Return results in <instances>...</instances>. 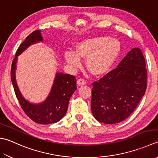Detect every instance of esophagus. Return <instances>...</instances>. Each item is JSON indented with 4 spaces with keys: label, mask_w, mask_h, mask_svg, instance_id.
<instances>
[{
    "label": "esophagus",
    "mask_w": 158,
    "mask_h": 158,
    "mask_svg": "<svg viewBox=\"0 0 158 158\" xmlns=\"http://www.w3.org/2000/svg\"><path fill=\"white\" fill-rule=\"evenodd\" d=\"M77 84H78V86H82L85 85L86 84V81L82 78H79L78 80H77Z\"/></svg>",
    "instance_id": "esophagus-1"
}]
</instances>
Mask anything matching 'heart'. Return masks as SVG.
I'll list each match as a JSON object with an SVG mask.
<instances>
[{
    "label": "heart",
    "instance_id": "b5f03b06",
    "mask_svg": "<svg viewBox=\"0 0 158 158\" xmlns=\"http://www.w3.org/2000/svg\"><path fill=\"white\" fill-rule=\"evenodd\" d=\"M121 51V44L114 38L96 37L82 40L76 45L75 52H67L64 56L73 68L80 65V59H86V65L94 75L106 73Z\"/></svg>",
    "mask_w": 158,
    "mask_h": 158
}]
</instances>
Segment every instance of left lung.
<instances>
[{
    "mask_svg": "<svg viewBox=\"0 0 158 158\" xmlns=\"http://www.w3.org/2000/svg\"><path fill=\"white\" fill-rule=\"evenodd\" d=\"M147 70L140 49L133 48L119 63L93 82L91 111L101 123H119L132 114L147 89Z\"/></svg>",
    "mask_w": 158,
    "mask_h": 158,
    "instance_id": "obj_1",
    "label": "left lung"
}]
</instances>
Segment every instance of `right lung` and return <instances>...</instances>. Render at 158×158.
I'll use <instances>...</instances> for the list:
<instances>
[{"mask_svg":"<svg viewBox=\"0 0 158 158\" xmlns=\"http://www.w3.org/2000/svg\"><path fill=\"white\" fill-rule=\"evenodd\" d=\"M40 41H43L40 30H35L20 44L11 64V80L16 96L26 115L35 123L49 124L57 123L66 114L70 98L77 89L76 78L72 75L58 72L49 96L40 104L30 103L23 97L15 78L17 56L31 44Z\"/></svg>","mask_w":158,"mask_h":158,"instance_id":"add662e5","label":"right lung"}]
</instances>
